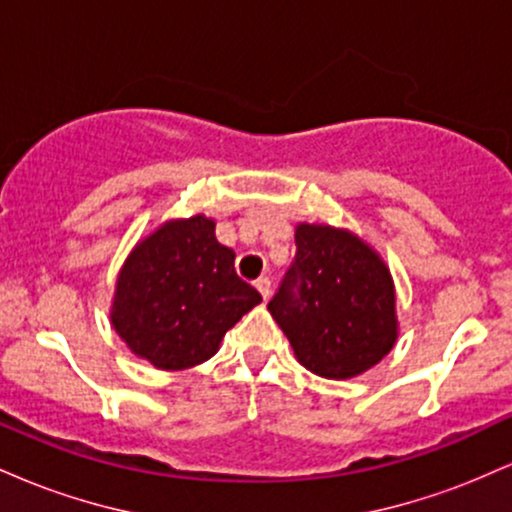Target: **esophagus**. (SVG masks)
<instances>
[{
  "label": "esophagus",
  "mask_w": 512,
  "mask_h": 512,
  "mask_svg": "<svg viewBox=\"0 0 512 512\" xmlns=\"http://www.w3.org/2000/svg\"><path fill=\"white\" fill-rule=\"evenodd\" d=\"M255 286H257V291L262 293L264 301H267L269 293H272V281H269V276H260V279L255 281Z\"/></svg>",
  "instance_id": "esophagus-1"
}]
</instances>
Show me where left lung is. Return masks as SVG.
Instances as JSON below:
<instances>
[{
  "label": "left lung",
  "instance_id": "obj_1",
  "mask_svg": "<svg viewBox=\"0 0 512 512\" xmlns=\"http://www.w3.org/2000/svg\"><path fill=\"white\" fill-rule=\"evenodd\" d=\"M298 361L322 378H354L397 339L387 267L346 231L301 223L296 257L267 303Z\"/></svg>",
  "mask_w": 512,
  "mask_h": 512
}]
</instances>
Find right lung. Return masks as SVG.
I'll return each mask as SVG.
<instances>
[{
    "label": "right lung",
    "instance_id": "right-lung-1",
    "mask_svg": "<svg viewBox=\"0 0 512 512\" xmlns=\"http://www.w3.org/2000/svg\"><path fill=\"white\" fill-rule=\"evenodd\" d=\"M236 252L214 221H170L137 245L117 279L113 327L137 356L163 370L197 366L262 301L233 267Z\"/></svg>",
    "mask_w": 512,
    "mask_h": 512
}]
</instances>
